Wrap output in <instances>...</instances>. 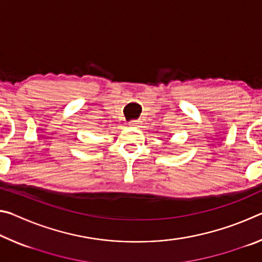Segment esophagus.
<instances>
[{
	"instance_id": "esophagus-1",
	"label": "esophagus",
	"mask_w": 262,
	"mask_h": 262,
	"mask_svg": "<svg viewBox=\"0 0 262 262\" xmlns=\"http://www.w3.org/2000/svg\"><path fill=\"white\" fill-rule=\"evenodd\" d=\"M140 123V121L139 120H132L130 122H129V125L130 126H137Z\"/></svg>"
}]
</instances>
